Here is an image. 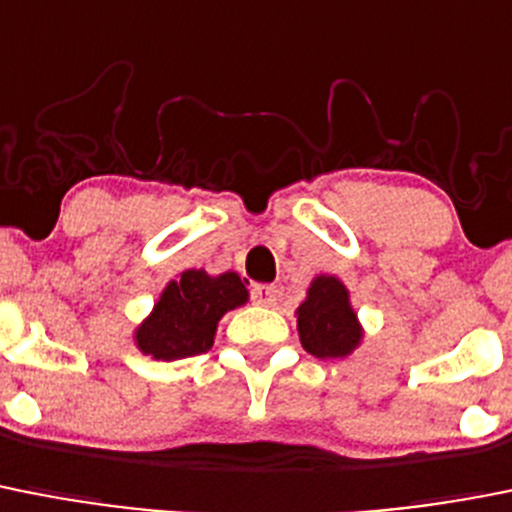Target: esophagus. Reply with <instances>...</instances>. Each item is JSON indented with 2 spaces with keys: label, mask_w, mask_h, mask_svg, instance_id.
Returning <instances> with one entry per match:
<instances>
[{
  "label": "esophagus",
  "mask_w": 512,
  "mask_h": 512,
  "mask_svg": "<svg viewBox=\"0 0 512 512\" xmlns=\"http://www.w3.org/2000/svg\"><path fill=\"white\" fill-rule=\"evenodd\" d=\"M251 299L256 304H261V307H271V304H276V287H271V284H256L251 289Z\"/></svg>",
  "instance_id": "1"
}]
</instances>
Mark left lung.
<instances>
[{
  "label": "left lung",
  "mask_w": 512,
  "mask_h": 512,
  "mask_svg": "<svg viewBox=\"0 0 512 512\" xmlns=\"http://www.w3.org/2000/svg\"><path fill=\"white\" fill-rule=\"evenodd\" d=\"M297 330L302 348L314 358H345L363 340L348 287L337 276H314L307 299L297 309Z\"/></svg>",
  "instance_id": "8db88e82"
}]
</instances>
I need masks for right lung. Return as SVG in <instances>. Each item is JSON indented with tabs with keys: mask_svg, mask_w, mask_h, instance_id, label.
Returning <instances> with one entry per match:
<instances>
[{
	"mask_svg": "<svg viewBox=\"0 0 512 512\" xmlns=\"http://www.w3.org/2000/svg\"><path fill=\"white\" fill-rule=\"evenodd\" d=\"M248 302L236 271L210 276L203 269L182 271L159 294L152 314L134 330V342L154 360H182L208 353L225 312Z\"/></svg>",
	"mask_w": 512,
	"mask_h": 512,
	"instance_id": "obj_1",
	"label": "right lung"
}]
</instances>
